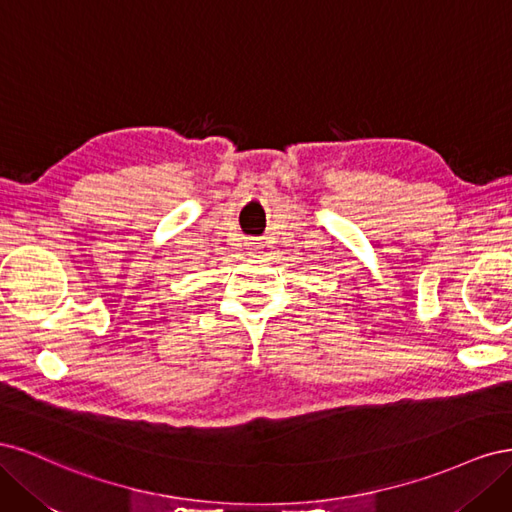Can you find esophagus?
<instances>
[{
	"label": "esophagus",
	"instance_id": "1",
	"mask_svg": "<svg viewBox=\"0 0 512 512\" xmlns=\"http://www.w3.org/2000/svg\"><path fill=\"white\" fill-rule=\"evenodd\" d=\"M245 247H247V252H250V256H260V250H262V245H260V243L250 241V243H247Z\"/></svg>",
	"mask_w": 512,
	"mask_h": 512
}]
</instances>
